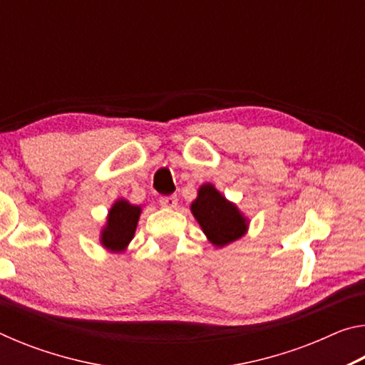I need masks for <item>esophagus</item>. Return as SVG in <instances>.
Instances as JSON below:
<instances>
[{
	"label": "esophagus",
	"instance_id": "1",
	"mask_svg": "<svg viewBox=\"0 0 365 365\" xmlns=\"http://www.w3.org/2000/svg\"><path fill=\"white\" fill-rule=\"evenodd\" d=\"M159 205L164 206V207L174 209V207H177V196L175 195H170V196L159 197Z\"/></svg>",
	"mask_w": 365,
	"mask_h": 365
}]
</instances>
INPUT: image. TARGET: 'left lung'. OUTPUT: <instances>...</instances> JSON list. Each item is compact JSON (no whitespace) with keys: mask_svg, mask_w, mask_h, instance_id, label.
Masks as SVG:
<instances>
[{"mask_svg":"<svg viewBox=\"0 0 365 365\" xmlns=\"http://www.w3.org/2000/svg\"><path fill=\"white\" fill-rule=\"evenodd\" d=\"M191 212L200 222L209 242L219 248L242 238L248 228V220L237 206L227 201L211 183L202 185L197 191V197L191 205Z\"/></svg>","mask_w":365,"mask_h":365,"instance_id":"left-lung-1","label":"left lung"}]
</instances>
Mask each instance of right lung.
I'll return each instance as SVG.
<instances>
[{"mask_svg":"<svg viewBox=\"0 0 365 365\" xmlns=\"http://www.w3.org/2000/svg\"><path fill=\"white\" fill-rule=\"evenodd\" d=\"M141 209L125 200L115 201L108 215V224L103 228L101 243L110 251H123L132 242Z\"/></svg>","mask_w":365,"mask_h":365,"instance_id":"obj_1","label":"right lung"}]
</instances>
